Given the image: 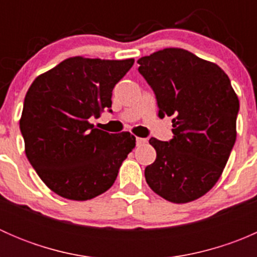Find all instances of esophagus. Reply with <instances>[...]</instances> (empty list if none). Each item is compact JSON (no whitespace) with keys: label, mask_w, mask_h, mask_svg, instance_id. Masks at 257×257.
Instances as JSON below:
<instances>
[{"label":"esophagus","mask_w":257,"mask_h":257,"mask_svg":"<svg viewBox=\"0 0 257 257\" xmlns=\"http://www.w3.org/2000/svg\"><path fill=\"white\" fill-rule=\"evenodd\" d=\"M148 143V139L145 138H137V145H144Z\"/></svg>","instance_id":"esophagus-1"}]
</instances>
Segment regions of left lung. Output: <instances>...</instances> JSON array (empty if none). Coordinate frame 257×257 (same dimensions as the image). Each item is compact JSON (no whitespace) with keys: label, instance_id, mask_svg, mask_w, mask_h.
Wrapping results in <instances>:
<instances>
[{"label":"left lung","instance_id":"1","mask_svg":"<svg viewBox=\"0 0 257 257\" xmlns=\"http://www.w3.org/2000/svg\"><path fill=\"white\" fill-rule=\"evenodd\" d=\"M138 63L160 118L174 116L172 141L150 138L157 159L145 168V180L165 200L190 203L221 177L236 141L239 98L217 64L186 49L164 48Z\"/></svg>","mask_w":257,"mask_h":257}]
</instances>
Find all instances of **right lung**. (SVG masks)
Segmentation results:
<instances>
[{
  "label": "right lung",
  "instance_id": "right-lung-1",
  "mask_svg": "<svg viewBox=\"0 0 257 257\" xmlns=\"http://www.w3.org/2000/svg\"><path fill=\"white\" fill-rule=\"evenodd\" d=\"M133 63V58L71 57L27 90L20 119L26 157L62 198L84 201L107 191L136 147L128 132L110 134L89 121L112 107L114 85Z\"/></svg>",
  "mask_w": 257,
  "mask_h": 257
}]
</instances>
